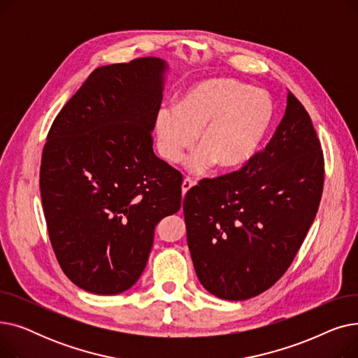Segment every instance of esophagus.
<instances>
[{"label":"esophagus","instance_id":"obj_1","mask_svg":"<svg viewBox=\"0 0 358 358\" xmlns=\"http://www.w3.org/2000/svg\"><path fill=\"white\" fill-rule=\"evenodd\" d=\"M194 184H196V182H194L192 178H189V177L184 178V180H182V184H181V190H182V194H185L187 192H189V190L192 189V187H193Z\"/></svg>","mask_w":358,"mask_h":358}]
</instances>
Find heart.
<instances>
[{"label":"heart","instance_id":"obj_1","mask_svg":"<svg viewBox=\"0 0 358 358\" xmlns=\"http://www.w3.org/2000/svg\"><path fill=\"white\" fill-rule=\"evenodd\" d=\"M273 103L264 91L228 78H212L185 90L177 107H161L154 119L157 149L177 164L197 139L187 169L204 174L216 164L223 171L245 164L273 122Z\"/></svg>","mask_w":358,"mask_h":358}]
</instances>
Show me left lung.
Listing matches in <instances>:
<instances>
[{"instance_id":"obj_1","label":"left lung","mask_w":358,"mask_h":358,"mask_svg":"<svg viewBox=\"0 0 358 358\" xmlns=\"http://www.w3.org/2000/svg\"><path fill=\"white\" fill-rule=\"evenodd\" d=\"M324 171L312 120L289 91L266 149L239 171L201 180L184 197L187 243L203 287L224 300L270 289L315 220Z\"/></svg>"}]
</instances>
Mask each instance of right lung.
Listing matches in <instances>:
<instances>
[{"mask_svg": "<svg viewBox=\"0 0 358 358\" xmlns=\"http://www.w3.org/2000/svg\"><path fill=\"white\" fill-rule=\"evenodd\" d=\"M166 69L152 56L94 69L48 134L39 182L50 243L90 293L134 286L155 227L181 208L180 173L152 149Z\"/></svg>", "mask_w": 358, "mask_h": 358, "instance_id": "1", "label": "right lung"}]
</instances>
